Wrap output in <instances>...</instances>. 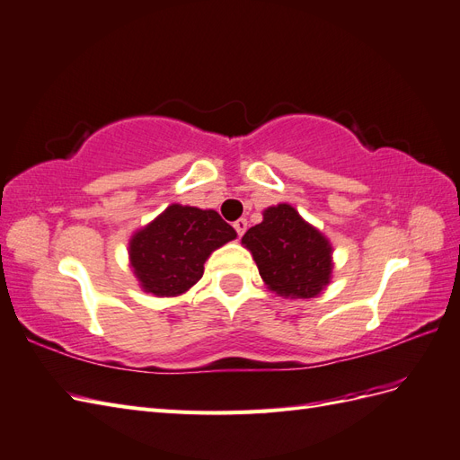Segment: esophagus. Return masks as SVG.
<instances>
[{
    "label": "esophagus",
    "instance_id": "esophagus-1",
    "mask_svg": "<svg viewBox=\"0 0 460 460\" xmlns=\"http://www.w3.org/2000/svg\"><path fill=\"white\" fill-rule=\"evenodd\" d=\"M234 230L238 232V235L242 238L243 232L247 230V220H245V218H238V220H235V222H234Z\"/></svg>",
    "mask_w": 460,
    "mask_h": 460
}]
</instances>
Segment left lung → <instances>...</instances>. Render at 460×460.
Segmentation results:
<instances>
[{
  "instance_id": "1",
  "label": "left lung",
  "mask_w": 460,
  "mask_h": 460,
  "mask_svg": "<svg viewBox=\"0 0 460 460\" xmlns=\"http://www.w3.org/2000/svg\"><path fill=\"white\" fill-rule=\"evenodd\" d=\"M267 288L284 297H315L331 282L332 247L297 210L280 203L263 210V222L243 234Z\"/></svg>"
}]
</instances>
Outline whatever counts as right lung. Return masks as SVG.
<instances>
[{"mask_svg": "<svg viewBox=\"0 0 460 460\" xmlns=\"http://www.w3.org/2000/svg\"><path fill=\"white\" fill-rule=\"evenodd\" d=\"M234 238L217 210L173 203L131 235L129 261L145 292L180 296L199 282L208 255Z\"/></svg>", "mask_w": 460, "mask_h": 460, "instance_id": "add662e5", "label": "right lung"}]
</instances>
